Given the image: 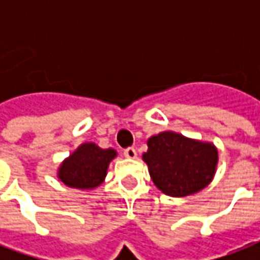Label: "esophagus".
<instances>
[{"label":"esophagus","mask_w":260,"mask_h":260,"mask_svg":"<svg viewBox=\"0 0 260 260\" xmlns=\"http://www.w3.org/2000/svg\"><path fill=\"white\" fill-rule=\"evenodd\" d=\"M124 156L128 159H135L136 157V149L135 148H126L124 150Z\"/></svg>","instance_id":"34e87169"}]
</instances>
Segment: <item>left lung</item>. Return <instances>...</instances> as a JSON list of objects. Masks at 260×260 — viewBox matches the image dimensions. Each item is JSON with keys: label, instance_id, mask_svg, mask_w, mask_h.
<instances>
[{"label": "left lung", "instance_id": "1", "mask_svg": "<svg viewBox=\"0 0 260 260\" xmlns=\"http://www.w3.org/2000/svg\"><path fill=\"white\" fill-rule=\"evenodd\" d=\"M142 159L161 193L186 197L211 183L218 166V149L211 142L163 131L149 138Z\"/></svg>", "mask_w": 260, "mask_h": 260}]
</instances>
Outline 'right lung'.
<instances>
[{"instance_id": "right-lung-1", "label": "right lung", "mask_w": 260, "mask_h": 260, "mask_svg": "<svg viewBox=\"0 0 260 260\" xmlns=\"http://www.w3.org/2000/svg\"><path fill=\"white\" fill-rule=\"evenodd\" d=\"M117 155L112 148L103 149L94 142L81 143L59 165L57 179L70 188L95 190L104 183L108 166Z\"/></svg>"}]
</instances>
